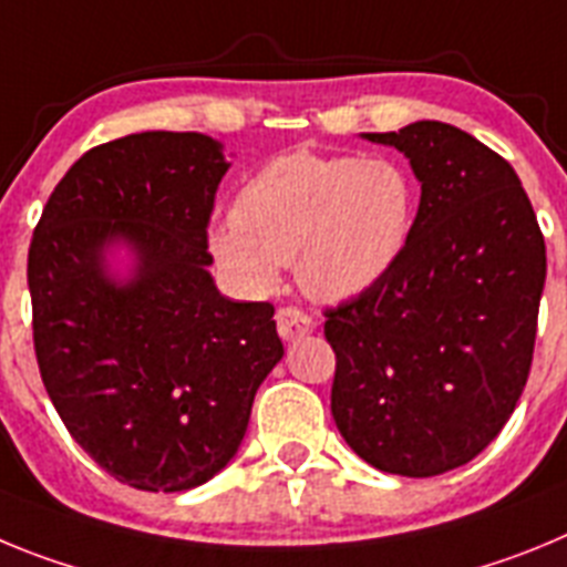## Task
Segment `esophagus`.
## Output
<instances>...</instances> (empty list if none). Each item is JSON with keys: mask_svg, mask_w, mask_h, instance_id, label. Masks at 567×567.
<instances>
[{"mask_svg": "<svg viewBox=\"0 0 567 567\" xmlns=\"http://www.w3.org/2000/svg\"><path fill=\"white\" fill-rule=\"evenodd\" d=\"M275 320H278V334L284 340H295V338H303V334L315 332V318L298 307L278 309Z\"/></svg>", "mask_w": 567, "mask_h": 567, "instance_id": "obj_1", "label": "esophagus"}]
</instances>
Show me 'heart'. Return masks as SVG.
I'll list each match as a JSON object with an SVG mask.
<instances>
[{"mask_svg": "<svg viewBox=\"0 0 567 567\" xmlns=\"http://www.w3.org/2000/svg\"><path fill=\"white\" fill-rule=\"evenodd\" d=\"M414 213L412 175L392 158L289 150L238 189L233 224L209 233V249L249 292H269L295 260L312 298L343 300L398 264Z\"/></svg>", "mask_w": 567, "mask_h": 567, "instance_id": "obj_1", "label": "heart"}]
</instances>
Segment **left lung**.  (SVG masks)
<instances>
[{
  "mask_svg": "<svg viewBox=\"0 0 567 567\" xmlns=\"http://www.w3.org/2000/svg\"><path fill=\"white\" fill-rule=\"evenodd\" d=\"M420 182L403 255L329 307L332 417L385 474L434 477L477 457L514 414L534 360L545 238L517 173L443 122L365 133Z\"/></svg>",
  "mask_w": 567,
  "mask_h": 567,
  "instance_id": "left-lung-1",
  "label": "left lung"
}]
</instances>
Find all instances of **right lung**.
Returning a JSON list of instances; mask_svg holds the SVG:
<instances>
[{
  "mask_svg": "<svg viewBox=\"0 0 567 567\" xmlns=\"http://www.w3.org/2000/svg\"><path fill=\"white\" fill-rule=\"evenodd\" d=\"M229 164L202 133H133L87 150L42 209L28 252L33 349L70 437L118 483L187 491L247 434L284 358L267 300L224 298L207 267ZM136 252L127 281L103 249Z\"/></svg>",
  "mask_w": 567,
  "mask_h": 567,
  "instance_id": "right-lung-1",
  "label": "right lung"
}]
</instances>
